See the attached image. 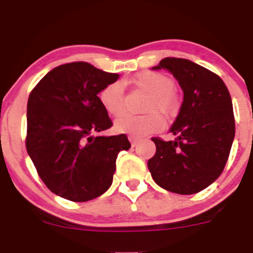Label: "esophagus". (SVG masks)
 Returning <instances> with one entry per match:
<instances>
[{"label": "esophagus", "instance_id": "34e87169", "mask_svg": "<svg viewBox=\"0 0 253 253\" xmlns=\"http://www.w3.org/2000/svg\"><path fill=\"white\" fill-rule=\"evenodd\" d=\"M128 139H129V142H131V145H132V147H136L137 143H138V138H136V137L129 136V137H128Z\"/></svg>", "mask_w": 253, "mask_h": 253}]
</instances>
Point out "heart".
Wrapping results in <instances>:
<instances>
[{
	"instance_id": "heart-1",
	"label": "heart",
	"mask_w": 253,
	"mask_h": 253,
	"mask_svg": "<svg viewBox=\"0 0 253 253\" xmlns=\"http://www.w3.org/2000/svg\"><path fill=\"white\" fill-rule=\"evenodd\" d=\"M137 88L149 94L145 104V111L149 114L143 116L124 115L115 121L114 128L117 133L129 134L136 138L154 133L164 128L165 116H172L178 108V100L174 89L175 83L171 78L159 72L144 71L133 79ZM100 103L105 111L111 116H120L125 110V85L122 82L108 84L100 93Z\"/></svg>"
}]
</instances>
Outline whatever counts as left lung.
Masks as SVG:
<instances>
[{"label":"left lung","instance_id":"8db88e82","mask_svg":"<svg viewBox=\"0 0 253 253\" xmlns=\"http://www.w3.org/2000/svg\"><path fill=\"white\" fill-rule=\"evenodd\" d=\"M152 70L169 71L183 101L170 128L174 141L152 138L157 152L148 169L164 190L193 195L211 185L228 162L235 137L231 96L219 76L186 58H163Z\"/></svg>","mask_w":253,"mask_h":253}]
</instances>
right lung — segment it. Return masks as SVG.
Returning <instances> with one entry per match:
<instances>
[{"mask_svg": "<svg viewBox=\"0 0 253 253\" xmlns=\"http://www.w3.org/2000/svg\"><path fill=\"white\" fill-rule=\"evenodd\" d=\"M86 62L53 68L30 93L28 154L48 190L73 202L103 195L117 155L131 148L126 134L94 136L112 126L98 94L119 79Z\"/></svg>", "mask_w": 253, "mask_h": 253, "instance_id": "1", "label": "right lung"}]
</instances>
